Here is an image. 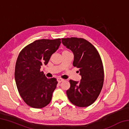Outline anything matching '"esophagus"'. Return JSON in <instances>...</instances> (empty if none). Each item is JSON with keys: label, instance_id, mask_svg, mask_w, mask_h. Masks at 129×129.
<instances>
[{"label": "esophagus", "instance_id": "esophagus-1", "mask_svg": "<svg viewBox=\"0 0 129 129\" xmlns=\"http://www.w3.org/2000/svg\"><path fill=\"white\" fill-rule=\"evenodd\" d=\"M64 81V80L62 79V78H57V81H58V83Z\"/></svg>", "mask_w": 129, "mask_h": 129}]
</instances>
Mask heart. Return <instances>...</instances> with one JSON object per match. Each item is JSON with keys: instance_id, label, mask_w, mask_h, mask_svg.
Masks as SVG:
<instances>
[{"instance_id": "b5f03b06", "label": "heart", "mask_w": 129, "mask_h": 129, "mask_svg": "<svg viewBox=\"0 0 129 129\" xmlns=\"http://www.w3.org/2000/svg\"><path fill=\"white\" fill-rule=\"evenodd\" d=\"M63 52H69V51H67V50H65V51H64Z\"/></svg>"}]
</instances>
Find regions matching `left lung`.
<instances>
[{"label":"left lung","mask_w":129,"mask_h":129,"mask_svg":"<svg viewBox=\"0 0 129 129\" xmlns=\"http://www.w3.org/2000/svg\"><path fill=\"white\" fill-rule=\"evenodd\" d=\"M61 40L63 44L73 52V65L81 76L80 82L69 80L68 98L74 105L88 107L97 100L103 86L104 71L101 56L94 46L85 39L70 38Z\"/></svg>","instance_id":"1"}]
</instances>
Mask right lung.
<instances>
[{
  "label": "right lung",
  "mask_w": 129,
  "mask_h": 129,
  "mask_svg": "<svg viewBox=\"0 0 129 129\" xmlns=\"http://www.w3.org/2000/svg\"><path fill=\"white\" fill-rule=\"evenodd\" d=\"M60 44V39L37 40L24 48L17 57L15 70L17 88L31 108H43L51 101L58 82L56 78H47L40 68L48 64Z\"/></svg>",
  "instance_id": "add662e5"
}]
</instances>
